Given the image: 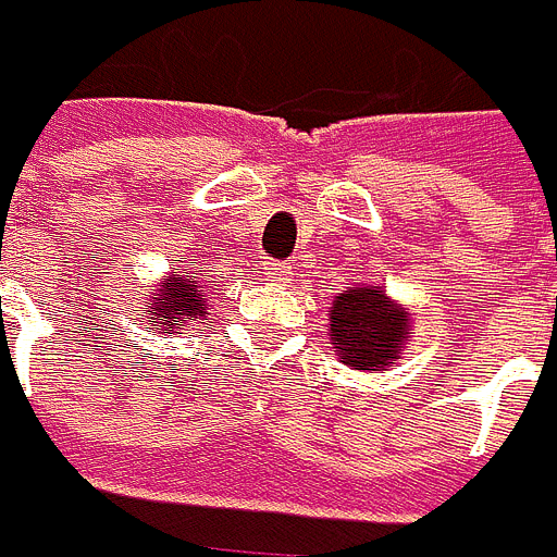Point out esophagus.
<instances>
[{"instance_id":"1","label":"esophagus","mask_w":557,"mask_h":557,"mask_svg":"<svg viewBox=\"0 0 557 557\" xmlns=\"http://www.w3.org/2000/svg\"><path fill=\"white\" fill-rule=\"evenodd\" d=\"M267 275L269 282H290V275H294V269L288 263H267Z\"/></svg>"}]
</instances>
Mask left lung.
Returning <instances> with one entry per match:
<instances>
[{
	"label": "left lung",
	"instance_id": "1",
	"mask_svg": "<svg viewBox=\"0 0 557 557\" xmlns=\"http://www.w3.org/2000/svg\"><path fill=\"white\" fill-rule=\"evenodd\" d=\"M416 337L412 312L384 288H347L329 307V341L334 356L356 372H387Z\"/></svg>",
	"mask_w": 557,
	"mask_h": 557
}]
</instances>
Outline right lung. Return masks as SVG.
Instances as JSON below:
<instances>
[{
  "instance_id": "obj_1",
  "label": "right lung",
  "mask_w": 557,
  "mask_h": 557,
  "mask_svg": "<svg viewBox=\"0 0 557 557\" xmlns=\"http://www.w3.org/2000/svg\"><path fill=\"white\" fill-rule=\"evenodd\" d=\"M148 325H158L161 334H183L188 325H201L207 312V294L198 285V275L166 272L158 285L148 288Z\"/></svg>"
}]
</instances>
